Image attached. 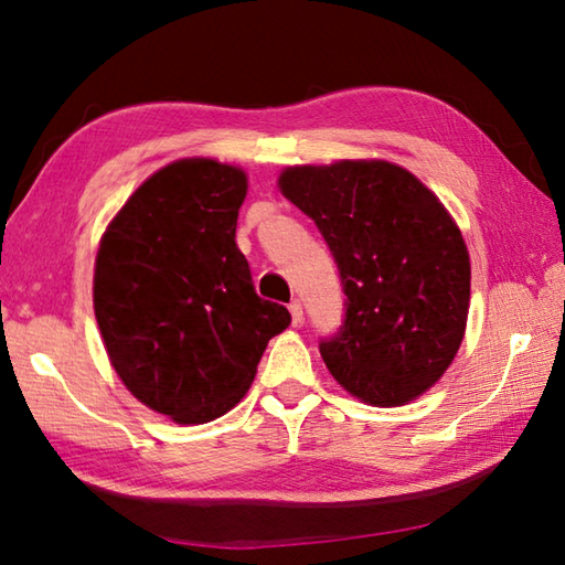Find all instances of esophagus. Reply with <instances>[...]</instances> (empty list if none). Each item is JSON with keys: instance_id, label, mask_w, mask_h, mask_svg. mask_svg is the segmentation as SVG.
Here are the masks:
<instances>
[{"instance_id": "obj_1", "label": "esophagus", "mask_w": 565, "mask_h": 565, "mask_svg": "<svg viewBox=\"0 0 565 565\" xmlns=\"http://www.w3.org/2000/svg\"><path fill=\"white\" fill-rule=\"evenodd\" d=\"M289 311H291L294 326H301L303 323V306H301V301H291L289 303Z\"/></svg>"}]
</instances>
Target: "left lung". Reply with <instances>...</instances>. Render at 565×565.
<instances>
[{
	"label": "left lung",
	"instance_id": "1",
	"mask_svg": "<svg viewBox=\"0 0 565 565\" xmlns=\"http://www.w3.org/2000/svg\"><path fill=\"white\" fill-rule=\"evenodd\" d=\"M279 190L331 247L343 331L321 343L328 373L375 407L425 395L452 365L469 313L461 230L413 172L381 158L284 168Z\"/></svg>",
	"mask_w": 565,
	"mask_h": 565
}]
</instances>
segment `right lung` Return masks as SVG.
I'll return each mask as SVG.
<instances>
[{
  "label": "right lung",
  "mask_w": 565,
  "mask_h": 565,
  "mask_svg": "<svg viewBox=\"0 0 565 565\" xmlns=\"http://www.w3.org/2000/svg\"><path fill=\"white\" fill-rule=\"evenodd\" d=\"M249 180L239 166L182 158L108 222L94 311L128 393L178 425H204L247 395L266 343L291 313L256 296L234 234Z\"/></svg>",
  "instance_id": "right-lung-1"
}]
</instances>
